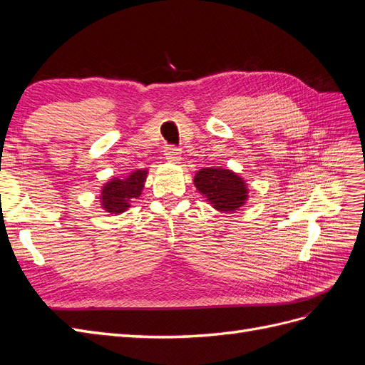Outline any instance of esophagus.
I'll return each instance as SVG.
<instances>
[{"mask_svg":"<svg viewBox=\"0 0 365 365\" xmlns=\"http://www.w3.org/2000/svg\"><path fill=\"white\" fill-rule=\"evenodd\" d=\"M181 149L180 148H175V146H168L164 150V155L165 160L170 161V163H178L181 160Z\"/></svg>","mask_w":365,"mask_h":365,"instance_id":"1","label":"esophagus"}]
</instances>
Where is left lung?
Returning a JSON list of instances; mask_svg holds the SVG:
<instances>
[{"label":"left lung","mask_w":365,"mask_h":365,"mask_svg":"<svg viewBox=\"0 0 365 365\" xmlns=\"http://www.w3.org/2000/svg\"><path fill=\"white\" fill-rule=\"evenodd\" d=\"M195 187L217 212L235 213L248 200V187L242 176L230 169L204 168L195 175Z\"/></svg>","instance_id":"obj_1"}]
</instances>
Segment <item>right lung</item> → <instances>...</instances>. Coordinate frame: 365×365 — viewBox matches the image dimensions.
<instances>
[{"label": "right lung", "mask_w": 365, "mask_h": 365, "mask_svg": "<svg viewBox=\"0 0 365 365\" xmlns=\"http://www.w3.org/2000/svg\"><path fill=\"white\" fill-rule=\"evenodd\" d=\"M148 178V169H138L126 178H113L102 187L101 205L106 213L120 215L126 212L130 202L141 195Z\"/></svg>", "instance_id": "right-lung-1"}]
</instances>
